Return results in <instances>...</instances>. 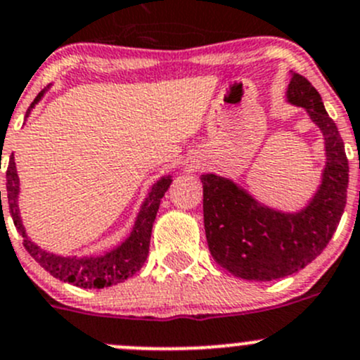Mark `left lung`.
<instances>
[{
  "mask_svg": "<svg viewBox=\"0 0 360 360\" xmlns=\"http://www.w3.org/2000/svg\"><path fill=\"white\" fill-rule=\"evenodd\" d=\"M288 99L304 108L326 137L328 165L310 205L297 214H282L259 205L231 181L202 176L203 224L216 263L248 281H275L296 274L315 259L340 224L348 188V160L335 122L321 94L294 72Z\"/></svg>",
  "mask_w": 360,
  "mask_h": 360,
  "instance_id": "8db88e82",
  "label": "left lung"
}]
</instances>
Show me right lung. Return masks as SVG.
<instances>
[{"label":"right lung","instance_id":"1","mask_svg":"<svg viewBox=\"0 0 360 360\" xmlns=\"http://www.w3.org/2000/svg\"><path fill=\"white\" fill-rule=\"evenodd\" d=\"M43 92L38 94L34 103L31 108L41 99ZM31 108L27 110L31 111ZM172 179L170 177H163L160 179L153 188H151L150 195H148L146 202L141 207V212L137 216L136 226L130 237L123 242L120 248L112 249L111 252L104 254V256H92V257H63L53 256V254L46 252V250L39 249L38 245L32 244L25 235L22 221H20L19 205H17V195H19V176L15 170V162H13V155L10 157L8 169H6V198H8L10 214H12L13 224H15L17 231L24 237V248L56 278L64 282H71V284L78 285V288L85 289H103L110 288V285L120 284V282L127 281L132 277L134 274L141 270L148 257V250H150V238H151V228H153L155 217H157L160 200L169 190ZM1 200V193H0ZM1 203V202H0Z\"/></svg>","mask_w":360,"mask_h":360}]
</instances>
